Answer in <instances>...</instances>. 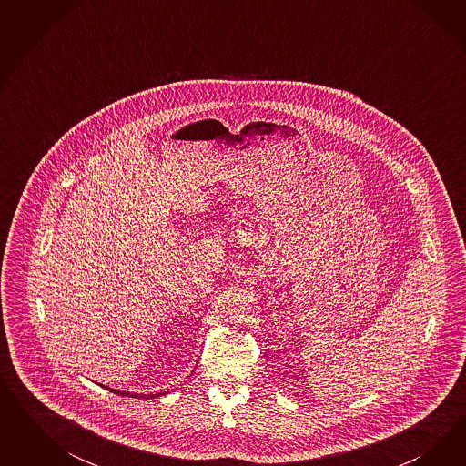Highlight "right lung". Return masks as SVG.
<instances>
[{
  "instance_id": "1",
  "label": "right lung",
  "mask_w": 466,
  "mask_h": 466,
  "mask_svg": "<svg viewBox=\"0 0 466 466\" xmlns=\"http://www.w3.org/2000/svg\"><path fill=\"white\" fill-rule=\"evenodd\" d=\"M106 390H109L111 393H116V395L127 396V398H147V400H150V398H157V396L166 395V393H150V395H143V393H129V391H123V390H114V388H109V386H104Z\"/></svg>"
}]
</instances>
